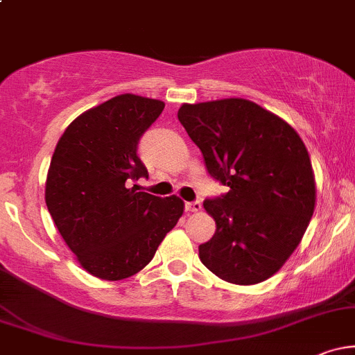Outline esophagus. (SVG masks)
<instances>
[{
    "label": "esophagus",
    "mask_w": 355,
    "mask_h": 355,
    "mask_svg": "<svg viewBox=\"0 0 355 355\" xmlns=\"http://www.w3.org/2000/svg\"><path fill=\"white\" fill-rule=\"evenodd\" d=\"M202 210V203L200 202H187L185 203V211H200Z\"/></svg>",
    "instance_id": "esophagus-1"
}]
</instances>
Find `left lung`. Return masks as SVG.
I'll list each match as a JSON object with an SVG mask.
<instances>
[{
  "instance_id": "8db88e82",
  "label": "left lung",
  "mask_w": 355,
  "mask_h": 355,
  "mask_svg": "<svg viewBox=\"0 0 355 355\" xmlns=\"http://www.w3.org/2000/svg\"><path fill=\"white\" fill-rule=\"evenodd\" d=\"M178 120L209 173L229 187L203 202L217 230L198 247L202 263L225 282H263L294 254L315 209V178L302 138L243 98L183 103Z\"/></svg>"
}]
</instances>
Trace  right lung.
Listing matches in <instances>:
<instances>
[{
    "instance_id": "right-lung-1",
    "label": "right lung",
    "mask_w": 355,
    "mask_h": 355,
    "mask_svg": "<svg viewBox=\"0 0 355 355\" xmlns=\"http://www.w3.org/2000/svg\"><path fill=\"white\" fill-rule=\"evenodd\" d=\"M164 108L160 100L118 95L76 116L53 153L48 211L80 266L98 279L138 274L183 214L177 195L128 189L148 177L138 141Z\"/></svg>"
}]
</instances>
